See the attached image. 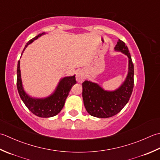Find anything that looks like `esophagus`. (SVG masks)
Segmentation results:
<instances>
[{
    "instance_id": "1",
    "label": "esophagus",
    "mask_w": 160,
    "mask_h": 160,
    "mask_svg": "<svg viewBox=\"0 0 160 160\" xmlns=\"http://www.w3.org/2000/svg\"><path fill=\"white\" fill-rule=\"evenodd\" d=\"M85 74L84 72L82 70H79L76 73V80L77 82L79 83H82L83 80L85 79Z\"/></svg>"
}]
</instances>
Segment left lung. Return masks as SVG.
<instances>
[{
	"label": "left lung",
	"instance_id": "1",
	"mask_svg": "<svg viewBox=\"0 0 160 160\" xmlns=\"http://www.w3.org/2000/svg\"><path fill=\"white\" fill-rule=\"evenodd\" d=\"M114 50L128 58V73L120 86L114 90H107L91 81L86 80L82 83L85 108L91 116L98 118H108L121 111L128 102L134 86V66L128 47L119 39Z\"/></svg>",
	"mask_w": 160,
	"mask_h": 160
}]
</instances>
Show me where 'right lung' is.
Wrapping results in <instances>:
<instances>
[{
	"label": "right lung",
	"mask_w": 160,
	"mask_h": 160,
	"mask_svg": "<svg viewBox=\"0 0 160 160\" xmlns=\"http://www.w3.org/2000/svg\"><path fill=\"white\" fill-rule=\"evenodd\" d=\"M44 34H45V32L39 34L37 37L29 41L28 43L25 45L21 56L28 45L32 43L35 40H37ZM76 83L77 81L75 79V74L73 76L64 77L61 78L60 81H58L56 88L50 95L45 97H41V98L33 97L29 95L24 90L21 79L20 61L18 62L17 89L18 94L28 108L35 115L39 117L49 118V117H54L59 113L64 106L65 102H66V99L70 92L72 86H74Z\"/></svg>",
	"instance_id": "right-lung-1"
}]
</instances>
